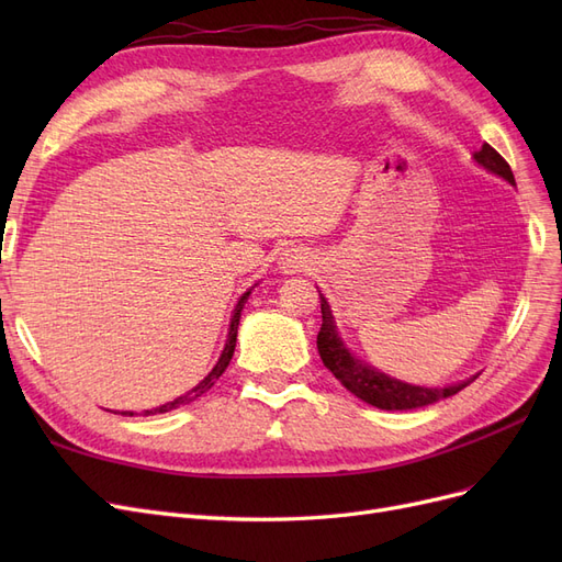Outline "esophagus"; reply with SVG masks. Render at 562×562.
Instances as JSON below:
<instances>
[{
    "instance_id": "obj_1",
    "label": "esophagus",
    "mask_w": 562,
    "mask_h": 562,
    "mask_svg": "<svg viewBox=\"0 0 562 562\" xmlns=\"http://www.w3.org/2000/svg\"><path fill=\"white\" fill-rule=\"evenodd\" d=\"M310 262H312L310 255L302 248H288L281 258V269H283V274H297V271L307 269Z\"/></svg>"
}]
</instances>
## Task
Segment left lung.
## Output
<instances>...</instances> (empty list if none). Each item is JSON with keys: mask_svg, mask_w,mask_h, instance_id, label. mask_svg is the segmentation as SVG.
<instances>
[{"mask_svg": "<svg viewBox=\"0 0 562 562\" xmlns=\"http://www.w3.org/2000/svg\"><path fill=\"white\" fill-rule=\"evenodd\" d=\"M473 159L479 161L483 168H487L490 173H495L512 184H516L512 166L504 161V157L495 147H490L485 143L479 151H475ZM318 297H321L323 323H321V330L316 337V347L321 353V361L339 382H342V386L347 391H351L356 398L366 401L368 405H375V407H380V411H413V407H424V405H431L440 398L454 396L457 391H462L464 386H469L475 380V378H471L467 382H459L452 386H417V384H407V382L384 375V372H380L378 368H372L366 361L356 359V356L345 347L342 337L337 335L328 300L321 293H318Z\"/></svg>", "mask_w": 562, "mask_h": 562, "instance_id": "1", "label": "left lung"}]
</instances>
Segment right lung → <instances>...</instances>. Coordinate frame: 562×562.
<instances>
[{
    "mask_svg": "<svg viewBox=\"0 0 562 562\" xmlns=\"http://www.w3.org/2000/svg\"><path fill=\"white\" fill-rule=\"evenodd\" d=\"M252 291V288H250ZM250 291H246L241 297H239V302H236V307H234V314H232V321H229V335H227V342H225V349H223V353H220V359H217V363H215V368L209 372L206 378H203L194 389H190L187 391L184 396H178L176 401H171V403H164V405H159V407H155V411H145L143 415H159V413H168V411H176V407H180V405H187V403H192V401H196L199 396H203L206 394V391L220 380V375H223V372L227 370V366H229V361H232V356H234V347H236V330H239V318H241V310H244V304H246V300H248V295H250ZM122 415H131L133 417V413H122Z\"/></svg>",
    "mask_w": 562,
    "mask_h": 562,
    "instance_id": "1",
    "label": "right lung"
}]
</instances>
